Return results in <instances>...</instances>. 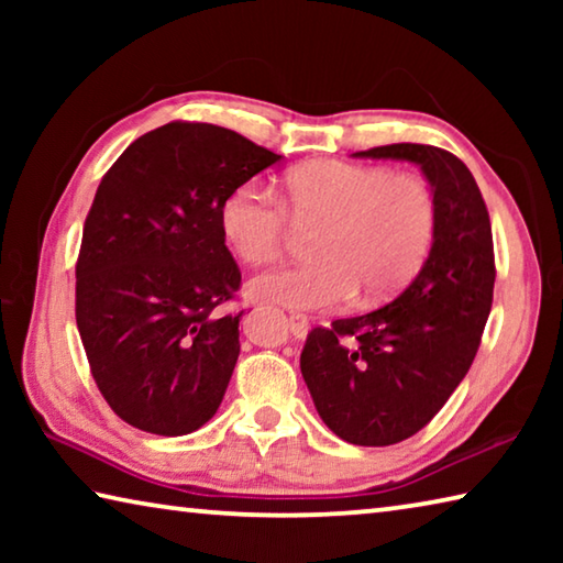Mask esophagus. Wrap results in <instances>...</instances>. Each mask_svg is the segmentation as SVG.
I'll return each mask as SVG.
<instances>
[{"mask_svg":"<svg viewBox=\"0 0 563 563\" xmlns=\"http://www.w3.org/2000/svg\"><path fill=\"white\" fill-rule=\"evenodd\" d=\"M288 328H290V332L298 340H302L305 335H308V330H310V325H308V318L305 316H300V312H292V316L288 318Z\"/></svg>","mask_w":563,"mask_h":563,"instance_id":"esophagus-1","label":"esophagus"}]
</instances>
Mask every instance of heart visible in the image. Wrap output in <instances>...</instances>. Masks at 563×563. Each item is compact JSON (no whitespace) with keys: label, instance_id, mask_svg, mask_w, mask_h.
<instances>
[{"label":"heart","instance_id":"obj_1","mask_svg":"<svg viewBox=\"0 0 563 563\" xmlns=\"http://www.w3.org/2000/svg\"><path fill=\"white\" fill-rule=\"evenodd\" d=\"M288 216L322 223L312 243L318 261L258 275L247 290L290 310L335 308L360 288L369 300L387 298L422 268L437 233V201L422 178L335 158L290 168L280 198L255 184L233 188L221 231L238 258L271 265L283 253Z\"/></svg>","mask_w":563,"mask_h":563}]
</instances>
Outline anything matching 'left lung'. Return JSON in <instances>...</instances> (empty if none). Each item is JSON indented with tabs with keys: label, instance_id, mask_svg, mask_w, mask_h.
<instances>
[{
	"label": "left lung",
	"instance_id": "left-lung-1",
	"mask_svg": "<svg viewBox=\"0 0 563 563\" xmlns=\"http://www.w3.org/2000/svg\"><path fill=\"white\" fill-rule=\"evenodd\" d=\"M360 158L412 161L432 186L430 258L393 302L312 328L300 373L340 440L387 446L417 434L470 373L494 292L492 223L472 170L450 151L389 144Z\"/></svg>",
	"mask_w": 563,
	"mask_h": 563
}]
</instances>
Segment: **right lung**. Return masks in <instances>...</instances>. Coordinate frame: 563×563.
I'll return each instance as SVG.
<instances>
[{
  "label": "right lung",
  "instance_id": "obj_1",
  "mask_svg": "<svg viewBox=\"0 0 563 563\" xmlns=\"http://www.w3.org/2000/svg\"><path fill=\"white\" fill-rule=\"evenodd\" d=\"M280 156L213 123L170 121L101 178L76 261V328L99 393L123 422L178 437L231 383L241 288L221 206Z\"/></svg>",
  "mask_w": 563,
  "mask_h": 563
}]
</instances>
